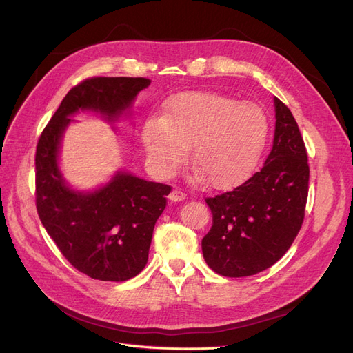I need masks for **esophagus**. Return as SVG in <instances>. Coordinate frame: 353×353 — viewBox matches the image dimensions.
Segmentation results:
<instances>
[{
    "label": "esophagus",
    "instance_id": "34e87169",
    "mask_svg": "<svg viewBox=\"0 0 353 353\" xmlns=\"http://www.w3.org/2000/svg\"><path fill=\"white\" fill-rule=\"evenodd\" d=\"M185 199H187V194L184 193V191H181V190H174L172 193L169 194V200H172V201H183Z\"/></svg>",
    "mask_w": 353,
    "mask_h": 353
}]
</instances>
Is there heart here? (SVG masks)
<instances>
[{
    "instance_id": "heart-1",
    "label": "heart",
    "mask_w": 353,
    "mask_h": 353,
    "mask_svg": "<svg viewBox=\"0 0 353 353\" xmlns=\"http://www.w3.org/2000/svg\"><path fill=\"white\" fill-rule=\"evenodd\" d=\"M268 117L258 104L218 92H183L169 99L160 119L143 130L148 162L160 176L175 174L191 147L197 178L231 188L249 176L268 138Z\"/></svg>"
}]
</instances>
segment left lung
<instances>
[{
	"mask_svg": "<svg viewBox=\"0 0 353 353\" xmlns=\"http://www.w3.org/2000/svg\"><path fill=\"white\" fill-rule=\"evenodd\" d=\"M275 132L259 172L232 191L206 197L213 223L201 240L209 268L248 276L270 268L301 231L309 190L303 138L287 105L274 99Z\"/></svg>",
	"mask_w": 353,
	"mask_h": 353,
	"instance_id": "1",
	"label": "left lung"
}]
</instances>
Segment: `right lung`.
Returning a JSON list of instances; mask_svg holds the SVG:
<instances>
[{
  "label": "right lung",
  "mask_w": 353,
  "mask_h": 353,
  "mask_svg": "<svg viewBox=\"0 0 353 353\" xmlns=\"http://www.w3.org/2000/svg\"><path fill=\"white\" fill-rule=\"evenodd\" d=\"M150 82L125 77L79 82L66 94L38 140V216L70 265L94 280L126 281L144 270L156 221L166 208L170 185L117 172L105 187L79 193L61 178L57 165L60 140L70 123V114L79 109L94 110L112 121L130 108Z\"/></svg>",
  "instance_id": "obj_1"
}]
</instances>
